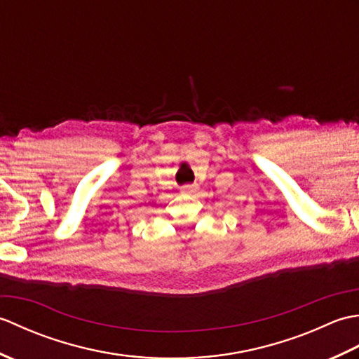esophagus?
<instances>
[{"label":"esophagus","instance_id":"1","mask_svg":"<svg viewBox=\"0 0 359 359\" xmlns=\"http://www.w3.org/2000/svg\"><path fill=\"white\" fill-rule=\"evenodd\" d=\"M197 185H185L184 188H182V193L187 194V196H194L197 193Z\"/></svg>","mask_w":359,"mask_h":359}]
</instances>
